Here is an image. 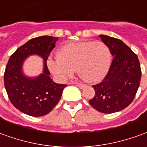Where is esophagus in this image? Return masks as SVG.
<instances>
[{"mask_svg":"<svg viewBox=\"0 0 147 147\" xmlns=\"http://www.w3.org/2000/svg\"><path fill=\"white\" fill-rule=\"evenodd\" d=\"M72 84H76L78 86V88H80V89H83L84 88H85V84H82V83H78V82H72Z\"/></svg>","mask_w":147,"mask_h":147,"instance_id":"obj_1","label":"esophagus"}]
</instances>
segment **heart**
Returning <instances> with one entry per match:
<instances>
[{
  "label": "heart",
  "mask_w": 147,
  "mask_h": 147,
  "mask_svg": "<svg viewBox=\"0 0 147 147\" xmlns=\"http://www.w3.org/2000/svg\"><path fill=\"white\" fill-rule=\"evenodd\" d=\"M110 64V49L100 40L68 44L60 49L59 57L48 59L49 70L62 80L71 76L77 69L84 80L98 82L105 77Z\"/></svg>",
  "instance_id": "obj_1"
}]
</instances>
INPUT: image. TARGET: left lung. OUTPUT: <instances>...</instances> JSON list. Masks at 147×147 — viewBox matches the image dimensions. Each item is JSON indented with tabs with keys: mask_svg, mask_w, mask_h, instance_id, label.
<instances>
[{
	"mask_svg": "<svg viewBox=\"0 0 147 147\" xmlns=\"http://www.w3.org/2000/svg\"><path fill=\"white\" fill-rule=\"evenodd\" d=\"M113 56L108 72L99 84L93 85L95 95L89 103L98 111L111 114L131 104L141 80V67L137 55L121 40L100 35Z\"/></svg>",
	"mask_w": 147,
	"mask_h": 147,
	"instance_id": "left-lung-1",
	"label": "left lung"
}]
</instances>
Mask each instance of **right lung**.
<instances>
[{
	"label": "right lung",
	"mask_w": 147,
	"mask_h": 147,
	"mask_svg": "<svg viewBox=\"0 0 147 147\" xmlns=\"http://www.w3.org/2000/svg\"><path fill=\"white\" fill-rule=\"evenodd\" d=\"M58 37L43 36L33 38L16 49L10 56L4 74V82L10 102L21 112L33 117L49 114L58 103L66 84H56L50 78L47 60ZM36 54L45 60L43 74L27 78L22 73L23 60Z\"/></svg>",
	"instance_id": "add662e5"
}]
</instances>
